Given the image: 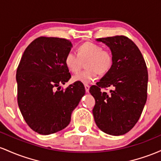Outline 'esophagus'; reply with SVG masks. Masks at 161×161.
<instances>
[{"mask_svg": "<svg viewBox=\"0 0 161 161\" xmlns=\"http://www.w3.org/2000/svg\"><path fill=\"white\" fill-rule=\"evenodd\" d=\"M84 87H85V90L86 93H89V90H90V86L88 84H84Z\"/></svg>", "mask_w": 161, "mask_h": 161, "instance_id": "esophagus-1", "label": "esophagus"}]
</instances>
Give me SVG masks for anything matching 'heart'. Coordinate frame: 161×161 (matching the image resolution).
<instances>
[{"instance_id":"obj_1","label":"heart","mask_w":161,"mask_h":161,"mask_svg":"<svg viewBox=\"0 0 161 161\" xmlns=\"http://www.w3.org/2000/svg\"><path fill=\"white\" fill-rule=\"evenodd\" d=\"M77 55L68 52L64 57V64L70 72L77 74L80 71L82 61H86L85 68H87L78 75L73 77L74 81H80L88 84L93 81L100 74L104 75L107 74L113 64V56L112 52L103 49L100 45L91 42H86L77 47Z\"/></svg>"}]
</instances>
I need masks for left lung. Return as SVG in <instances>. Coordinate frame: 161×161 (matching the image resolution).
<instances>
[{
    "label": "left lung",
    "mask_w": 161,
    "mask_h": 161,
    "mask_svg": "<svg viewBox=\"0 0 161 161\" xmlns=\"http://www.w3.org/2000/svg\"><path fill=\"white\" fill-rule=\"evenodd\" d=\"M109 47L113 56L111 70L90 86L94 97L93 114L101 131L111 135L127 133L137 123L147 100V66L134 42L125 36L100 38ZM111 86L109 93L101 89Z\"/></svg>",
    "instance_id": "8db88e82"
}]
</instances>
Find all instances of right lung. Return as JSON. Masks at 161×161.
Instances as JSON below:
<instances>
[{
  "label": "right lung",
  "instance_id": "add662e5",
  "mask_svg": "<svg viewBox=\"0 0 161 161\" xmlns=\"http://www.w3.org/2000/svg\"><path fill=\"white\" fill-rule=\"evenodd\" d=\"M71 42L41 36L27 46L17 70V102L26 122L36 132L50 135L64 129L85 94L80 81L61 90L71 78L64 57Z\"/></svg>",
  "mask_w": 161,
  "mask_h": 161
}]
</instances>
